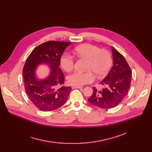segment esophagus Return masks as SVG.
I'll return each instance as SVG.
<instances>
[{"mask_svg": "<svg viewBox=\"0 0 152 152\" xmlns=\"http://www.w3.org/2000/svg\"><path fill=\"white\" fill-rule=\"evenodd\" d=\"M72 89H75V88H82V86H75V85H73L72 86Z\"/></svg>", "mask_w": 152, "mask_h": 152, "instance_id": "esophagus-1", "label": "esophagus"}]
</instances>
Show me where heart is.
I'll return each instance as SVG.
<instances>
[{"label":"heart","instance_id":"b5f03b06","mask_svg":"<svg viewBox=\"0 0 152 152\" xmlns=\"http://www.w3.org/2000/svg\"><path fill=\"white\" fill-rule=\"evenodd\" d=\"M74 52L77 56L88 59L86 69L90 70L85 72L75 71L70 74L67 80L72 85L82 86L90 83L94 80L91 72L97 76L102 77L107 73L111 67L112 56L111 53L106 50H100L97 46L85 44L75 48ZM60 64L65 71L70 72L74 67L75 61L69 53H64L61 58Z\"/></svg>","mask_w":152,"mask_h":152}]
</instances>
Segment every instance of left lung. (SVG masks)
Segmentation results:
<instances>
[{"instance_id": "obj_1", "label": "left lung", "mask_w": 152, "mask_h": 152, "mask_svg": "<svg viewBox=\"0 0 152 152\" xmlns=\"http://www.w3.org/2000/svg\"><path fill=\"white\" fill-rule=\"evenodd\" d=\"M111 49L113 66L100 83L104 88L98 90L93 87V93L88 99L90 103L102 109H111L117 106L131 87V68L121 53L113 47Z\"/></svg>"}]
</instances>
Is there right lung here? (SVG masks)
<instances>
[{
	"mask_svg": "<svg viewBox=\"0 0 152 152\" xmlns=\"http://www.w3.org/2000/svg\"><path fill=\"white\" fill-rule=\"evenodd\" d=\"M69 42L50 41L34 49L28 57L23 67V78L26 94L32 103L39 110L50 111L67 102L71 86H64V76L59 68L60 59ZM42 64L49 67L48 77L39 79L36 74Z\"/></svg>",
	"mask_w": 152,
	"mask_h": 152,
	"instance_id": "1",
	"label": "right lung"
}]
</instances>
